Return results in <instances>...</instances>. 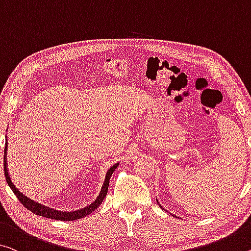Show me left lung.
Instances as JSON below:
<instances>
[{
	"mask_svg": "<svg viewBox=\"0 0 251 251\" xmlns=\"http://www.w3.org/2000/svg\"><path fill=\"white\" fill-rule=\"evenodd\" d=\"M157 203H158V201H157ZM158 205H159V206L161 207V205H160V204H159V203H158ZM163 209H164V207H163Z\"/></svg>",
	"mask_w": 251,
	"mask_h": 251,
	"instance_id": "1",
	"label": "left lung"
}]
</instances>
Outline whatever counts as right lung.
I'll return each instance as SVG.
<instances>
[{"mask_svg":"<svg viewBox=\"0 0 251 251\" xmlns=\"http://www.w3.org/2000/svg\"><path fill=\"white\" fill-rule=\"evenodd\" d=\"M5 144H6V142H5ZM5 152H6V146H5V149H4V153ZM3 164H4V175H5V179L7 182V185H9V186L11 187V190L13 191V193L15 194V196L18 198L19 201H20L23 204V205L26 207V209L33 212L34 214L40 215V217L48 218V219L60 220V221H74V220L86 217V215L91 214L94 210L98 209V207L100 206V204L103 202L104 198H105L106 194H107V190H109V183H110L111 176H112L113 172L115 171V169H117V167L119 166V164H115L109 169V171H107V174L105 176V180H104V184L102 186L101 193H100L98 199H96L93 203L90 204V205L86 206V207H84V209H82V210H77V211H74V212H63V211H56L53 209H50V207L42 205V204H39L38 202H34L33 200L26 198L25 195H23V193H21L17 187H15V185L12 183V180H11V178H10L9 172H7L5 155H4V160H3Z\"/></svg>","mask_w":251,"mask_h":251,"instance_id":"1","label":"right lung"}]
</instances>
